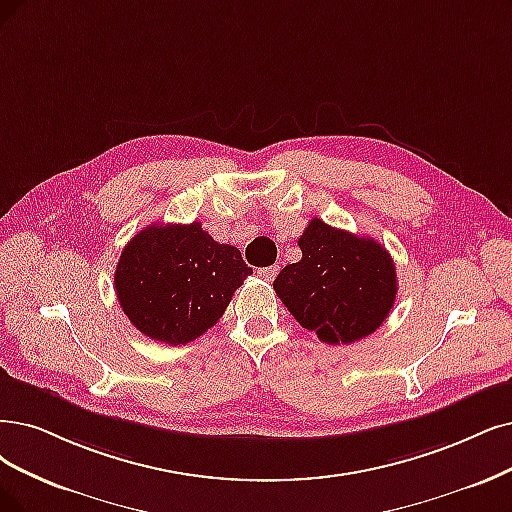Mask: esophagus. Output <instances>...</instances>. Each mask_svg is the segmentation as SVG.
<instances>
[{"mask_svg": "<svg viewBox=\"0 0 512 512\" xmlns=\"http://www.w3.org/2000/svg\"><path fill=\"white\" fill-rule=\"evenodd\" d=\"M276 274H278V266H270V268H261V270H257V276H259V278H263V280H268V282H272V280L276 278Z\"/></svg>", "mask_w": 512, "mask_h": 512, "instance_id": "34e87169", "label": "esophagus"}]
</instances>
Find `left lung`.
I'll return each instance as SVG.
<instances>
[{"label": "left lung", "mask_w": 512, "mask_h": 512, "mask_svg": "<svg viewBox=\"0 0 512 512\" xmlns=\"http://www.w3.org/2000/svg\"><path fill=\"white\" fill-rule=\"evenodd\" d=\"M301 259L280 270L274 291L320 342L352 344L380 329L396 299V268L373 238L312 219L297 240Z\"/></svg>", "instance_id": "1"}]
</instances>
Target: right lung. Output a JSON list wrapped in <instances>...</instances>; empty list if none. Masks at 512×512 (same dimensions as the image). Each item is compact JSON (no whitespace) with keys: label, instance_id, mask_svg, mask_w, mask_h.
<instances>
[{"label":"right lung","instance_id":"obj_1","mask_svg":"<svg viewBox=\"0 0 512 512\" xmlns=\"http://www.w3.org/2000/svg\"><path fill=\"white\" fill-rule=\"evenodd\" d=\"M251 274L236 246L213 240L202 223H154L124 246L113 285L143 335L183 346L217 325Z\"/></svg>","mask_w":512,"mask_h":512}]
</instances>
